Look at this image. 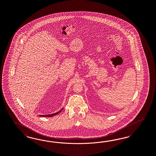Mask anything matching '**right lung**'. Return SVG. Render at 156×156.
<instances>
[{"label": "right lung", "instance_id": "1", "mask_svg": "<svg viewBox=\"0 0 156 156\" xmlns=\"http://www.w3.org/2000/svg\"><path fill=\"white\" fill-rule=\"evenodd\" d=\"M62 110H63V108H62L61 110H59V112H58L57 113H55L51 114H48V115H39V116H40V117H52V116H54V115H55L58 114L59 113L61 112Z\"/></svg>", "mask_w": 156, "mask_h": 156}]
</instances>
